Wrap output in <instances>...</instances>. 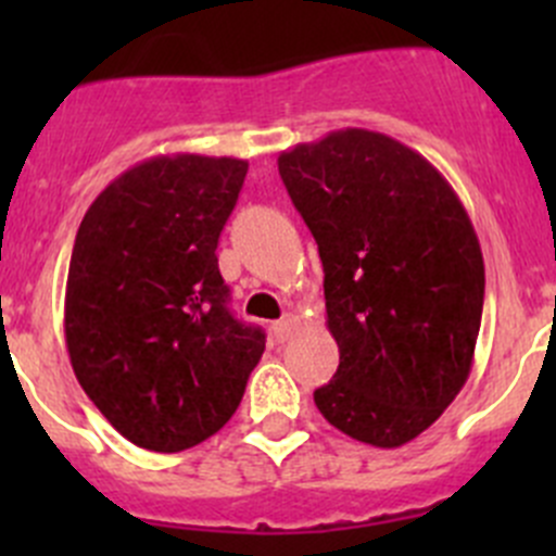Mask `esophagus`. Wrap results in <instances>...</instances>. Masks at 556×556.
Instances as JSON below:
<instances>
[{
	"label": "esophagus",
	"mask_w": 556,
	"mask_h": 556,
	"mask_svg": "<svg viewBox=\"0 0 556 556\" xmlns=\"http://www.w3.org/2000/svg\"><path fill=\"white\" fill-rule=\"evenodd\" d=\"M271 330H274V339L285 341L295 330V317H293V314H285V317L279 319V323L271 325Z\"/></svg>",
	"instance_id": "obj_1"
}]
</instances>
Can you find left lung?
<instances>
[{"mask_svg": "<svg viewBox=\"0 0 556 556\" xmlns=\"http://www.w3.org/2000/svg\"><path fill=\"white\" fill-rule=\"evenodd\" d=\"M277 164L317 242L339 344L314 403L350 439L408 444L473 366L484 257L468 212L428 159L379 131H330Z\"/></svg>", "mask_w": 556, "mask_h": 556, "instance_id": "left-lung-1", "label": "left lung"}]
</instances>
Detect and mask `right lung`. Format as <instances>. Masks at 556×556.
<instances>
[{
    "label": "right lung",
    "mask_w": 556,
    "mask_h": 556,
    "mask_svg": "<svg viewBox=\"0 0 556 556\" xmlns=\"http://www.w3.org/2000/svg\"><path fill=\"white\" fill-rule=\"evenodd\" d=\"M244 177L242 159L155 155L112 179L77 228L66 350L106 422L142 450L215 435L266 350L228 309L215 255Z\"/></svg>",
    "instance_id": "1"
}]
</instances>
